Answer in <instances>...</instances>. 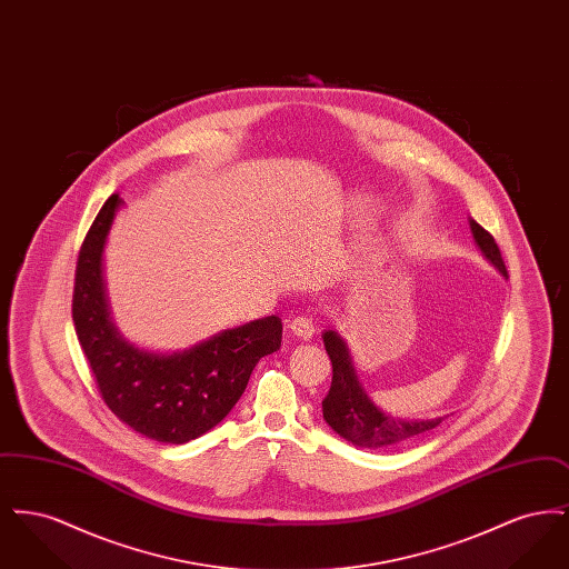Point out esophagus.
Segmentation results:
<instances>
[{"mask_svg":"<svg viewBox=\"0 0 569 569\" xmlns=\"http://www.w3.org/2000/svg\"><path fill=\"white\" fill-rule=\"evenodd\" d=\"M288 328H290L292 335H297L298 339H302V341L311 339L313 332H316V326H313V322H311L309 318H305V316H298L295 320H290Z\"/></svg>","mask_w":569,"mask_h":569,"instance_id":"obj_1","label":"esophagus"}]
</instances>
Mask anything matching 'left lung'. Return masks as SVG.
<instances>
[{"label": "left lung", "instance_id": "obj_1", "mask_svg": "<svg viewBox=\"0 0 569 569\" xmlns=\"http://www.w3.org/2000/svg\"><path fill=\"white\" fill-rule=\"evenodd\" d=\"M469 226L482 253L499 271L503 272V277H508L506 262L501 258L499 244L495 243L492 234L476 219H469ZM322 339H325L328 358L332 362V383L322 401V411L332 431H337L343 439L352 441L353 446H360V448H392V446L407 443L420 435L429 433L443 422V418L401 420L379 411L378 407L371 403V399L365 395L362 386L358 383L346 341L335 330H326Z\"/></svg>", "mask_w": 569, "mask_h": 569}]
</instances>
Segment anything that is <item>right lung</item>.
I'll use <instances>...</instances> for the list:
<instances>
[{
    "instance_id": "add662e5",
    "label": "right lung",
    "mask_w": 569,
    "mask_h": 569,
    "mask_svg": "<svg viewBox=\"0 0 569 569\" xmlns=\"http://www.w3.org/2000/svg\"><path fill=\"white\" fill-rule=\"evenodd\" d=\"M119 204V193H112L82 241L72 295L74 330L110 411L136 433L186 443L211 431L237 406L258 360L279 350L283 326L269 316L170 356L130 346L110 322L102 281V249Z\"/></svg>"
}]
</instances>
